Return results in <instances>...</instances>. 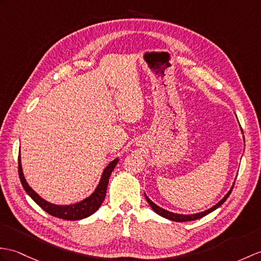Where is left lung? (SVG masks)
Listing matches in <instances>:
<instances>
[{
    "label": "left lung",
    "instance_id": "8db88e82",
    "mask_svg": "<svg viewBox=\"0 0 261 261\" xmlns=\"http://www.w3.org/2000/svg\"><path fill=\"white\" fill-rule=\"evenodd\" d=\"M232 189H233V186H232V188L231 189H230V191L227 193V195L223 197L219 202H218L216 205H214L213 208H210V209H208V210H205V211H202V213H199V214H195V215H178V214H173V213H170V211H168V210H165V209H162V208H160L159 205H156L155 203H153L152 201H151V200L144 195V197H145V199H147V201H148V203L150 204V207L152 208V210L154 211V213H156L158 214L159 216H161V217H163V218H166V219H169V220H172V221H177V222H186V221H192V220H197V219H200V218H202V217H204L205 215H208V214H210V213H213L214 210H216L217 208H219L220 205L226 201V200L228 199V197H229V195L230 193H231V191H232Z\"/></svg>",
    "mask_w": 261,
    "mask_h": 261
}]
</instances>
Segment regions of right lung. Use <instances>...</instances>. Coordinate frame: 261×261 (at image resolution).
Returning a JSON list of instances; mask_svg holds the SVG:
<instances>
[{"instance_id":"right-lung-1","label":"right lung","mask_w":261,"mask_h":261,"mask_svg":"<svg viewBox=\"0 0 261 261\" xmlns=\"http://www.w3.org/2000/svg\"><path fill=\"white\" fill-rule=\"evenodd\" d=\"M118 161L119 159H116L111 163H109V166L105 169V171L102 173L99 186L96 187V189L92 195H91L89 198L82 200L80 202H77L75 204H70V205L52 204L50 202L45 201V200L42 199L38 193L33 191L32 188L28 185L25 179H24L20 155H19V177L24 190L27 191L28 195L31 197L34 201L45 211V213H47L48 215H51L53 217L61 218V219H64V220H80L94 214L95 211L99 209L101 203L103 202V200L106 198L109 178H110V174L113 171V169L116 168Z\"/></svg>"}]
</instances>
